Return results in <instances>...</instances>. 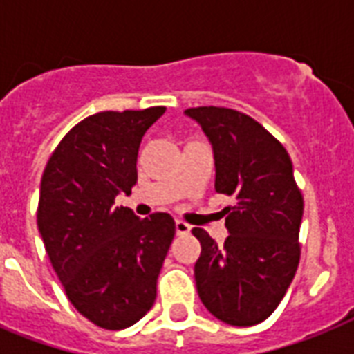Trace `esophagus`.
Returning <instances> with one entry per match:
<instances>
[{"label": "esophagus", "instance_id": "obj_1", "mask_svg": "<svg viewBox=\"0 0 354 354\" xmlns=\"http://www.w3.org/2000/svg\"><path fill=\"white\" fill-rule=\"evenodd\" d=\"M176 233L178 235H189L191 233V226L185 224L183 221H176Z\"/></svg>", "mask_w": 354, "mask_h": 354}]
</instances>
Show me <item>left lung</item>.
<instances>
[{"label": "left lung", "mask_w": 354, "mask_h": 354, "mask_svg": "<svg viewBox=\"0 0 354 354\" xmlns=\"http://www.w3.org/2000/svg\"><path fill=\"white\" fill-rule=\"evenodd\" d=\"M213 147L215 191L235 198L224 209L230 235L218 246L194 227L202 252L196 290L215 318L261 324L288 290L299 264L303 196L285 147L246 113L218 106L185 110Z\"/></svg>", "instance_id": "8db88e82"}]
</instances>
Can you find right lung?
<instances>
[{
  "instance_id": "add662e5",
  "label": "right lung",
  "mask_w": 354,
  "mask_h": 354,
  "mask_svg": "<svg viewBox=\"0 0 354 354\" xmlns=\"http://www.w3.org/2000/svg\"><path fill=\"white\" fill-rule=\"evenodd\" d=\"M163 106L99 112L75 124L47 161L38 232L66 296L84 318L127 329L156 301V283L174 239L169 213L139 218L115 205L138 182V152Z\"/></svg>"
}]
</instances>
